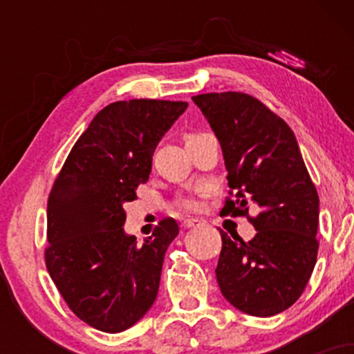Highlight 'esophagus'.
<instances>
[{"label":"esophagus","instance_id":"1","mask_svg":"<svg viewBox=\"0 0 354 354\" xmlns=\"http://www.w3.org/2000/svg\"><path fill=\"white\" fill-rule=\"evenodd\" d=\"M198 225H200V221H198V219H185V221L181 223V226L185 230L193 228V226H198Z\"/></svg>","mask_w":354,"mask_h":354}]
</instances>
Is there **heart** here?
<instances>
[{
  "label": "heart",
  "instance_id": "obj_1",
  "mask_svg": "<svg viewBox=\"0 0 354 354\" xmlns=\"http://www.w3.org/2000/svg\"><path fill=\"white\" fill-rule=\"evenodd\" d=\"M194 135H188L186 140L193 138ZM176 206L181 211H186V213H196V211L201 209V201L200 198L194 196V194H185V196L176 198Z\"/></svg>",
  "mask_w": 354,
  "mask_h": 354
}]
</instances>
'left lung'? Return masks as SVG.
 Segmentation results:
<instances>
[{"label": "left lung", "mask_w": 354, "mask_h": 354, "mask_svg": "<svg viewBox=\"0 0 354 354\" xmlns=\"http://www.w3.org/2000/svg\"><path fill=\"white\" fill-rule=\"evenodd\" d=\"M194 104L216 135L228 171L223 214L246 216L251 241L221 233L216 279L223 296L251 316H273L293 304L316 265L319 198L295 133L246 93H206ZM260 214L251 218L247 205Z\"/></svg>", "instance_id": "left-lung-1"}]
</instances>
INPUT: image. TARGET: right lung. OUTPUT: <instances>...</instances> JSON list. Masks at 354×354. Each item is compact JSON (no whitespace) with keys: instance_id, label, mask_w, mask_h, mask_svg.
Listing matches in <instances>:
<instances>
[{"instance_id":"obj_1","label":"right lung","mask_w":354,"mask_h":354,"mask_svg":"<svg viewBox=\"0 0 354 354\" xmlns=\"http://www.w3.org/2000/svg\"><path fill=\"white\" fill-rule=\"evenodd\" d=\"M188 103L129 100L108 104L78 138L48 198V273L81 321L120 333L153 306L176 221L165 218L138 245L123 205L148 181L153 153Z\"/></svg>"}]
</instances>
